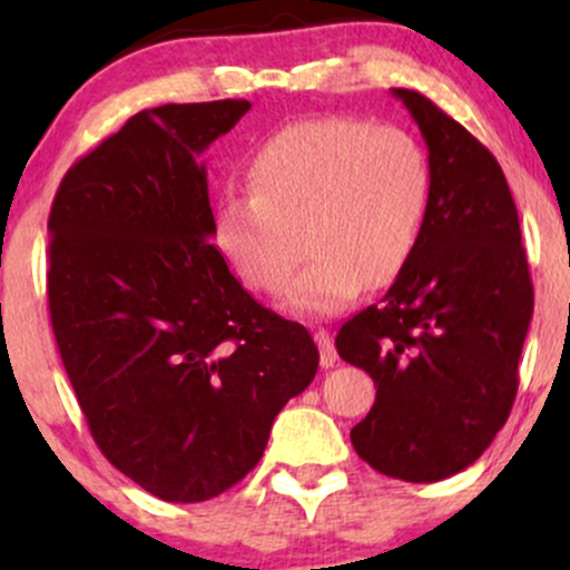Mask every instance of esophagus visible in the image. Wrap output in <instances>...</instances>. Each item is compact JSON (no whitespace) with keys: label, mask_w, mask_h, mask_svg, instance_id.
Instances as JSON below:
<instances>
[{"label":"esophagus","mask_w":570,"mask_h":570,"mask_svg":"<svg viewBox=\"0 0 570 570\" xmlns=\"http://www.w3.org/2000/svg\"><path fill=\"white\" fill-rule=\"evenodd\" d=\"M313 337H316L318 351H322V367L324 370L335 367V364H337V351H335V340H332L330 330H322V326H318V330L313 332Z\"/></svg>","instance_id":"esophagus-1"}]
</instances>
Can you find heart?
Here are the masks:
<instances>
[{"label":"heart","mask_w":570,"mask_h":570,"mask_svg":"<svg viewBox=\"0 0 570 570\" xmlns=\"http://www.w3.org/2000/svg\"><path fill=\"white\" fill-rule=\"evenodd\" d=\"M252 195H225L214 240L248 289L281 294L311 254L286 305L332 313L402 276L426 225L429 160L407 130L348 117L299 120L246 166Z\"/></svg>","instance_id":"heart-1"}]
</instances>
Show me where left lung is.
<instances>
[{"instance_id":"left-lung-1","label":"left lung","mask_w":570,"mask_h":570,"mask_svg":"<svg viewBox=\"0 0 570 570\" xmlns=\"http://www.w3.org/2000/svg\"><path fill=\"white\" fill-rule=\"evenodd\" d=\"M394 96L429 147L426 225L383 303L340 326L335 345L377 385L351 429L356 453L394 480L436 482L485 453L512 412L533 284L499 160L431 98Z\"/></svg>"}]
</instances>
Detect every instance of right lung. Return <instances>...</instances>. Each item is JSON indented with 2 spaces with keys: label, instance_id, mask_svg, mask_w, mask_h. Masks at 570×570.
I'll return each mask as SVG.
<instances>
[{
  "label": "right lung",
  "instance_id": "obj_1",
  "mask_svg": "<svg viewBox=\"0 0 570 570\" xmlns=\"http://www.w3.org/2000/svg\"><path fill=\"white\" fill-rule=\"evenodd\" d=\"M244 98L141 109L82 155L50 208L58 353L107 461L163 501L225 493L316 377L303 324L267 311L212 244L198 155Z\"/></svg>",
  "mask_w": 570,
  "mask_h": 570
}]
</instances>
